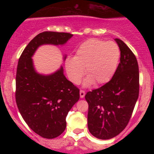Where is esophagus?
I'll return each mask as SVG.
<instances>
[{"instance_id":"obj_1","label":"esophagus","mask_w":154,"mask_h":154,"mask_svg":"<svg viewBox=\"0 0 154 154\" xmlns=\"http://www.w3.org/2000/svg\"><path fill=\"white\" fill-rule=\"evenodd\" d=\"M85 92L84 91H82V90H81L80 91H79V95H80V98H82L85 97Z\"/></svg>"}]
</instances>
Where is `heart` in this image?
I'll return each mask as SVG.
<instances>
[{
	"label": "heart",
	"mask_w": 154,
	"mask_h": 154,
	"mask_svg": "<svg viewBox=\"0 0 154 154\" xmlns=\"http://www.w3.org/2000/svg\"><path fill=\"white\" fill-rule=\"evenodd\" d=\"M120 59V50L114 42H105L98 39H90L81 44L74 58L65 62L66 74L69 80L78 84L84 75L88 77L84 85H103L109 82L114 75Z\"/></svg>",
	"instance_id": "heart-1"
}]
</instances>
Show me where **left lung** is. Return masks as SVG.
<instances>
[{"label":"left lung","mask_w":154,"mask_h":154,"mask_svg":"<svg viewBox=\"0 0 154 154\" xmlns=\"http://www.w3.org/2000/svg\"><path fill=\"white\" fill-rule=\"evenodd\" d=\"M120 50V63L109 82L88 92V130L94 137L108 140L126 128L139 95L137 59L122 40L115 39Z\"/></svg>","instance_id":"8db88e82"}]
</instances>
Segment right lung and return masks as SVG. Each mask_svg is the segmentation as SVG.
Returning <instances> with one entry per match:
<instances>
[{"instance_id": "1", "label": "right lung", "mask_w": 154, "mask_h": 154, "mask_svg": "<svg viewBox=\"0 0 154 154\" xmlns=\"http://www.w3.org/2000/svg\"><path fill=\"white\" fill-rule=\"evenodd\" d=\"M72 36L56 32L40 33L26 45L19 59L15 94L17 107L28 126L44 138H55L64 131L66 117L78 101L79 90L66 78L62 66L51 75H41L35 71L32 57L40 45H63Z\"/></svg>"}]
</instances>
